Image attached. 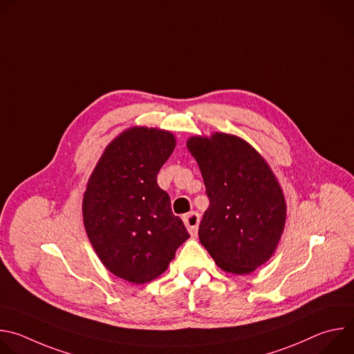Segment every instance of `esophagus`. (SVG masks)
<instances>
[{
    "label": "esophagus",
    "mask_w": 354,
    "mask_h": 354,
    "mask_svg": "<svg viewBox=\"0 0 354 354\" xmlns=\"http://www.w3.org/2000/svg\"><path fill=\"white\" fill-rule=\"evenodd\" d=\"M183 223H185L187 231L190 232V235L194 236L197 234V228H198V223H200V216L197 213L192 212V213H189V214H186L183 217Z\"/></svg>",
    "instance_id": "obj_1"
}]
</instances>
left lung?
<instances>
[{
  "label": "left lung",
  "instance_id": "8db88e82",
  "mask_svg": "<svg viewBox=\"0 0 354 354\" xmlns=\"http://www.w3.org/2000/svg\"><path fill=\"white\" fill-rule=\"evenodd\" d=\"M186 145L210 200L198 227L201 245L224 272H254L272 258L284 230L287 207L277 178L236 136H194Z\"/></svg>",
  "mask_w": 354,
  "mask_h": 354
}]
</instances>
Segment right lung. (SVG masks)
I'll return each instance as SVG.
<instances>
[{
  "label": "right lung",
  "mask_w": 354,
  "mask_h": 354,
  "mask_svg": "<svg viewBox=\"0 0 354 354\" xmlns=\"http://www.w3.org/2000/svg\"><path fill=\"white\" fill-rule=\"evenodd\" d=\"M176 145L171 131L131 127L97 161L82 198L86 235L115 276L144 284L157 279L189 238L157 175Z\"/></svg>",
  "instance_id": "obj_1"
}]
</instances>
